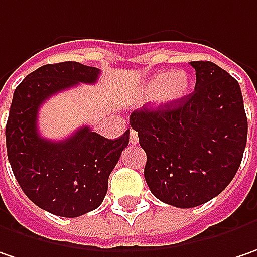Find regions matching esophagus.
Segmentation results:
<instances>
[{
	"label": "esophagus",
	"mask_w": 257,
	"mask_h": 257,
	"mask_svg": "<svg viewBox=\"0 0 257 257\" xmlns=\"http://www.w3.org/2000/svg\"><path fill=\"white\" fill-rule=\"evenodd\" d=\"M129 141H131L132 145L138 144V132H137V131H134V129L129 131Z\"/></svg>",
	"instance_id": "esophagus-1"
}]
</instances>
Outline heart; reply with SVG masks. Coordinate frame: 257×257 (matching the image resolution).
<instances>
[{"mask_svg": "<svg viewBox=\"0 0 257 257\" xmlns=\"http://www.w3.org/2000/svg\"><path fill=\"white\" fill-rule=\"evenodd\" d=\"M191 79L183 70H164L151 76L144 84V95L155 97L160 105H173L190 93Z\"/></svg>", "mask_w": 257, "mask_h": 257, "instance_id": "heart-1", "label": "heart"}]
</instances>
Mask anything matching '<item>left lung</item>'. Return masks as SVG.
Instances as JSON below:
<instances>
[{
    "instance_id": "8db88e82",
    "label": "left lung",
    "mask_w": 257,
    "mask_h": 257,
    "mask_svg": "<svg viewBox=\"0 0 257 257\" xmlns=\"http://www.w3.org/2000/svg\"><path fill=\"white\" fill-rule=\"evenodd\" d=\"M194 92L180 102L131 113L147 154L145 181L162 203L180 208L218 195L240 167L247 117L237 80L213 62H190Z\"/></svg>"
}]
</instances>
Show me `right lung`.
<instances>
[{
    "mask_svg": "<svg viewBox=\"0 0 257 257\" xmlns=\"http://www.w3.org/2000/svg\"><path fill=\"white\" fill-rule=\"evenodd\" d=\"M96 67L77 62L44 64L18 84L8 113V161L24 194L40 208L62 217H79L102 204L107 180L128 147L129 131L107 140L89 126L63 141L40 137V106L79 83H95Z\"/></svg>",
    "mask_w": 257,
    "mask_h": 257,
    "instance_id": "1",
    "label": "right lung"
}]
</instances>
